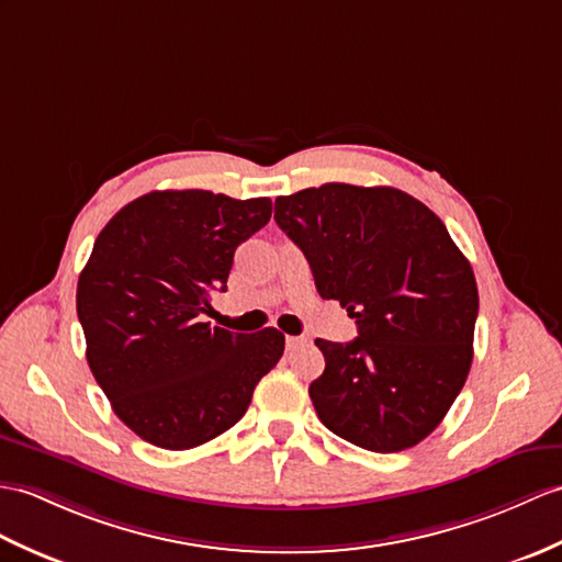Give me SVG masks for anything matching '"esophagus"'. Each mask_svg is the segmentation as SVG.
I'll return each mask as SVG.
<instances>
[{
    "mask_svg": "<svg viewBox=\"0 0 562 562\" xmlns=\"http://www.w3.org/2000/svg\"><path fill=\"white\" fill-rule=\"evenodd\" d=\"M284 342H286V349H296L299 345H304V342H306V337H294V335H286V337H284Z\"/></svg>",
    "mask_w": 562,
    "mask_h": 562,
    "instance_id": "obj_1",
    "label": "esophagus"
}]
</instances>
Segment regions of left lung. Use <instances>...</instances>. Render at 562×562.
I'll return each instance as SVG.
<instances>
[{
    "label": "left lung",
    "instance_id": "obj_1",
    "mask_svg": "<svg viewBox=\"0 0 562 562\" xmlns=\"http://www.w3.org/2000/svg\"><path fill=\"white\" fill-rule=\"evenodd\" d=\"M316 290L357 321L351 342L316 340L318 419L371 452L414 448L452 407L474 357V270L440 217L393 187L323 184L276 201Z\"/></svg>",
    "mask_w": 562,
    "mask_h": 562
}]
</instances>
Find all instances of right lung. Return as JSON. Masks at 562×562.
Masks as SVG:
<instances>
[{
	"instance_id": "obj_1",
	"label": "right lung",
	"mask_w": 562,
	"mask_h": 562,
	"mask_svg": "<svg viewBox=\"0 0 562 562\" xmlns=\"http://www.w3.org/2000/svg\"><path fill=\"white\" fill-rule=\"evenodd\" d=\"M270 213V199L150 191L98 234L76 286L86 359L114 414L150 446L189 450L225 434L280 361L276 328L201 323L211 292L227 290L237 246Z\"/></svg>"
}]
</instances>
